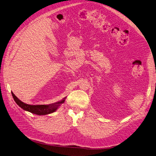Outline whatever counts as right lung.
I'll return each instance as SVG.
<instances>
[{"label":"right lung","instance_id":"obj_1","mask_svg":"<svg viewBox=\"0 0 156 156\" xmlns=\"http://www.w3.org/2000/svg\"><path fill=\"white\" fill-rule=\"evenodd\" d=\"M12 96H13L14 100L16 102V103L18 104L20 108H22L23 109H24V110L29 112L32 113H35V114H37V115H47V114H49V113L54 112L61 104L64 102L65 98H64L62 100L60 101V102H56V104H52L29 105L27 104H25L24 102H22L20 100H19L12 92Z\"/></svg>","mask_w":156,"mask_h":156}]
</instances>
